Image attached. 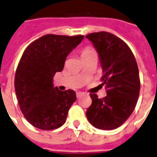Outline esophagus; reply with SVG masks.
Masks as SVG:
<instances>
[{
  "label": "esophagus",
  "instance_id": "1",
  "mask_svg": "<svg viewBox=\"0 0 157 157\" xmlns=\"http://www.w3.org/2000/svg\"><path fill=\"white\" fill-rule=\"evenodd\" d=\"M82 95H84V92H77V97L80 98Z\"/></svg>",
  "mask_w": 157,
  "mask_h": 157
}]
</instances>
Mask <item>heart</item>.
<instances>
[{
  "instance_id": "1",
  "label": "heart",
  "mask_w": 157,
  "mask_h": 157,
  "mask_svg": "<svg viewBox=\"0 0 157 157\" xmlns=\"http://www.w3.org/2000/svg\"><path fill=\"white\" fill-rule=\"evenodd\" d=\"M92 54H95V50H94L92 47H90V46H86V47H84V48L82 49L81 51H80V56H81V58Z\"/></svg>"
}]
</instances>
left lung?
I'll list each match as a JSON object with an SVG mask.
<instances>
[{
	"mask_svg": "<svg viewBox=\"0 0 157 157\" xmlns=\"http://www.w3.org/2000/svg\"><path fill=\"white\" fill-rule=\"evenodd\" d=\"M97 50L103 69L102 85L107 96L90 94L92 103L86 111L95 128L111 130L126 122L135 108L140 92V77L134 55L123 40L107 31L86 35Z\"/></svg>",
	"mask_w": 157,
	"mask_h": 157,
	"instance_id": "obj_1",
	"label": "left lung"
}]
</instances>
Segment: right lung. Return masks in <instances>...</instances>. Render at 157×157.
Here are the masks:
<instances>
[{"instance_id": "obj_1", "label": "right lung", "mask_w": 157, "mask_h": 157, "mask_svg": "<svg viewBox=\"0 0 157 157\" xmlns=\"http://www.w3.org/2000/svg\"><path fill=\"white\" fill-rule=\"evenodd\" d=\"M84 35H46L24 50L15 75V90L20 108L35 127L44 130L59 128L77 99L73 90L54 88L53 78L63 70L65 59Z\"/></svg>"}]
</instances>
